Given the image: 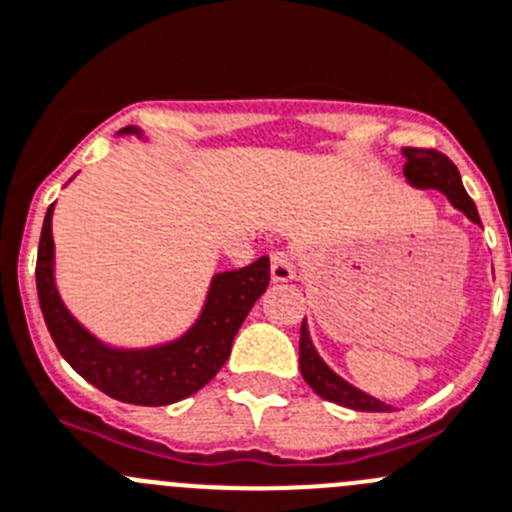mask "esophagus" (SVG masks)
<instances>
[{"label": "esophagus", "mask_w": 512, "mask_h": 512, "mask_svg": "<svg viewBox=\"0 0 512 512\" xmlns=\"http://www.w3.org/2000/svg\"><path fill=\"white\" fill-rule=\"evenodd\" d=\"M296 276V266H294V256L289 251H274L271 253V279L284 284V281H291Z\"/></svg>", "instance_id": "obj_1"}]
</instances>
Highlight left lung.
Listing matches in <instances>:
<instances>
[{"mask_svg":"<svg viewBox=\"0 0 512 512\" xmlns=\"http://www.w3.org/2000/svg\"><path fill=\"white\" fill-rule=\"evenodd\" d=\"M402 153H405L407 158L405 178L410 186L420 188V191H430L432 188V191L445 193L447 201H450L457 211H462L472 223H478L480 226L478 208H475L472 198L467 196L460 173H457L455 163H452L447 155L437 153V150H425V148H405ZM299 367H301V377L306 379V384H309L321 399H329V402H337V405L349 407V410H357V412L389 410V405H384V402H379V399L372 397V394L357 389L354 384H349L347 379L339 377L334 369L326 367V362L319 357L314 344H311L309 329H306V319L304 324H301Z\"/></svg>","mask_w":512,"mask_h":512,"instance_id":"left-lung-1","label":"left lung"}]
</instances>
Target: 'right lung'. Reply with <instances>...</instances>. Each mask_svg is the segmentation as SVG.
<instances>
[{
	"mask_svg": "<svg viewBox=\"0 0 512 512\" xmlns=\"http://www.w3.org/2000/svg\"><path fill=\"white\" fill-rule=\"evenodd\" d=\"M120 135L143 138V130L130 125L120 130ZM52 211L55 203L47 208L42 223L34 276H37L42 316L65 362L92 387L128 405H173L206 387L226 364L233 337L241 329L251 306L269 286V256H261L259 261L238 271H223L213 276L201 316L183 337L145 349L107 347L87 332L60 299L55 284Z\"/></svg>",
	"mask_w": 512,
	"mask_h": 512,
	"instance_id": "add662e5",
	"label": "right lung"
}]
</instances>
